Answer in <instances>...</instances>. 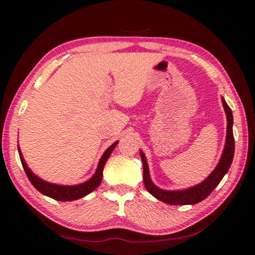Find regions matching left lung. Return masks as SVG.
Instances as JSON below:
<instances>
[{"label":"left lung","mask_w":255,"mask_h":255,"mask_svg":"<svg viewBox=\"0 0 255 255\" xmlns=\"http://www.w3.org/2000/svg\"><path fill=\"white\" fill-rule=\"evenodd\" d=\"M224 109H225L226 116H227V135H226V144L225 148L222 155L221 161H219L218 165L213 171L208 178H207L204 182L200 184H197L195 187L181 190V191H166V190H162L155 185L152 180L149 178L148 172V165L147 161H146L145 155L143 152H140L141 161H143V180L145 188L150 195L154 196L156 199L161 200L165 204L169 205H195L198 202L206 199L213 190L217 187L221 182L224 175L227 173L230 170L231 164L233 162V157H234V150H235V143H234V135H233V115L231 108L228 107L226 101L222 99Z\"/></svg>","instance_id":"left-lung-1"}]
</instances>
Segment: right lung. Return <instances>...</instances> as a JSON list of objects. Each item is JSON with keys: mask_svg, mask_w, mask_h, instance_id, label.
I'll list each match as a JSON object with an SVG mask.
<instances>
[{"mask_svg": "<svg viewBox=\"0 0 255 255\" xmlns=\"http://www.w3.org/2000/svg\"><path fill=\"white\" fill-rule=\"evenodd\" d=\"M117 144L118 141H116V143L112 144L110 147L103 153L102 157L100 158V162L98 164L96 174H94L89 181H86V182L77 184V185H58V184L46 182V181L39 179L38 176L34 175L31 172V170L27 166V163H25V161L23 159L22 154H21V150L19 147H18V150H19L20 159H21V163H22L25 174H27L29 181L31 182L33 187L38 190V191L41 192L42 195H45L47 197L53 198L55 200L71 201V200L80 199V198L89 195L90 192H92L94 189H97L99 187V184L101 183V180H102L103 166H105L107 159L109 158L112 150H114V148L116 147V145Z\"/></svg>", "mask_w": 255, "mask_h": 255, "instance_id": "1", "label": "right lung"}]
</instances>
